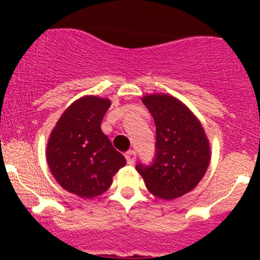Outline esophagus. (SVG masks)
Returning <instances> with one entry per match:
<instances>
[{
    "label": "esophagus",
    "mask_w": 260,
    "mask_h": 260,
    "mask_svg": "<svg viewBox=\"0 0 260 260\" xmlns=\"http://www.w3.org/2000/svg\"><path fill=\"white\" fill-rule=\"evenodd\" d=\"M124 156H126V160H127V162L129 164V165H133L134 164V161H136V151L134 150H128L127 153H126V155H124Z\"/></svg>",
    "instance_id": "34e87169"
}]
</instances>
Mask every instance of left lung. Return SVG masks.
Listing matches in <instances>:
<instances>
[{"label": "left lung", "instance_id": "left-lung-1", "mask_svg": "<svg viewBox=\"0 0 260 260\" xmlns=\"http://www.w3.org/2000/svg\"><path fill=\"white\" fill-rule=\"evenodd\" d=\"M156 127L155 157L138 164L145 186L157 198L171 201L190 192L210 162V145L202 123L188 107L171 95H145L142 99Z\"/></svg>", "mask_w": 260, "mask_h": 260}]
</instances>
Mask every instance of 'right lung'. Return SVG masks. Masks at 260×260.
Returning a JSON list of instances; mask_svg holds the SVG:
<instances>
[{
    "mask_svg": "<svg viewBox=\"0 0 260 260\" xmlns=\"http://www.w3.org/2000/svg\"><path fill=\"white\" fill-rule=\"evenodd\" d=\"M111 101L83 96L62 113L50 134L46 160L59 186L82 198H95L109 189L126 159L101 131Z\"/></svg>",
    "mask_w": 260,
    "mask_h": 260,
    "instance_id": "right-lung-1",
    "label": "right lung"
}]
</instances>
